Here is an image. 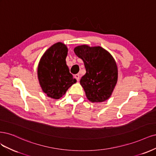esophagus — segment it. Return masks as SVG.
<instances>
[{
    "label": "esophagus",
    "mask_w": 156,
    "mask_h": 156,
    "mask_svg": "<svg viewBox=\"0 0 156 156\" xmlns=\"http://www.w3.org/2000/svg\"><path fill=\"white\" fill-rule=\"evenodd\" d=\"M74 77H75V78L76 79L77 81L78 82L79 80H80V74H75V75H74Z\"/></svg>",
    "instance_id": "esophagus-1"
}]
</instances>
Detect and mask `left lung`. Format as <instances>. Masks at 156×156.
Here are the masks:
<instances>
[{"label":"left lung","instance_id":"obj_1","mask_svg":"<svg viewBox=\"0 0 156 156\" xmlns=\"http://www.w3.org/2000/svg\"><path fill=\"white\" fill-rule=\"evenodd\" d=\"M84 63L86 73L80 80L87 99L102 102L111 97L117 82V66L113 56L100 47L78 46L74 49Z\"/></svg>","mask_w":156,"mask_h":156}]
</instances>
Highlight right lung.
Masks as SVG:
<instances>
[{"label":"right lung","mask_w":156,"mask_h":156,"mask_svg":"<svg viewBox=\"0 0 156 156\" xmlns=\"http://www.w3.org/2000/svg\"><path fill=\"white\" fill-rule=\"evenodd\" d=\"M68 49L62 43L53 44L43 55L38 65L40 85L47 96L59 99L76 82L66 64Z\"/></svg>","instance_id":"1"}]
</instances>
